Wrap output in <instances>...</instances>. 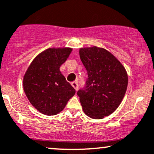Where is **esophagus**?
Instances as JSON below:
<instances>
[{
	"label": "esophagus",
	"instance_id": "1",
	"mask_svg": "<svg viewBox=\"0 0 154 154\" xmlns=\"http://www.w3.org/2000/svg\"><path fill=\"white\" fill-rule=\"evenodd\" d=\"M72 87L75 88L76 91H77V90L78 89V83H77V82H72Z\"/></svg>",
	"mask_w": 154,
	"mask_h": 154
}]
</instances>
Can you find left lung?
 <instances>
[{"instance_id": "left-lung-1", "label": "left lung", "mask_w": 154, "mask_h": 154, "mask_svg": "<svg viewBox=\"0 0 154 154\" xmlns=\"http://www.w3.org/2000/svg\"><path fill=\"white\" fill-rule=\"evenodd\" d=\"M79 53L88 75L85 87L77 92L79 101L88 116L103 119L121 103L128 88V73L119 60L103 48H81Z\"/></svg>"}]
</instances>
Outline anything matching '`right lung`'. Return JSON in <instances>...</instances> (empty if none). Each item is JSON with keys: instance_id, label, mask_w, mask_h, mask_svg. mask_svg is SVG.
I'll return each mask as SVG.
<instances>
[{"instance_id": "1", "label": "right lung", "mask_w": 154, "mask_h": 154, "mask_svg": "<svg viewBox=\"0 0 154 154\" xmlns=\"http://www.w3.org/2000/svg\"><path fill=\"white\" fill-rule=\"evenodd\" d=\"M72 51L71 48H48L33 59L24 74V93L32 105L45 115L59 114L75 94L60 71Z\"/></svg>"}]
</instances>
